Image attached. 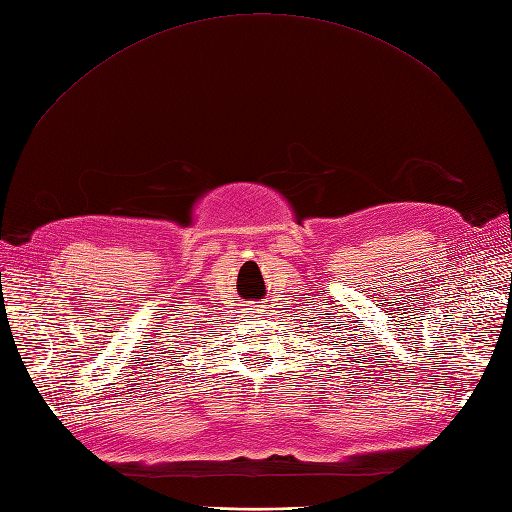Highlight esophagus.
Listing matches in <instances>:
<instances>
[{
	"mask_svg": "<svg viewBox=\"0 0 512 512\" xmlns=\"http://www.w3.org/2000/svg\"><path fill=\"white\" fill-rule=\"evenodd\" d=\"M247 309V316H250V318H256L260 312H258V307H254V305H247L245 307Z\"/></svg>",
	"mask_w": 512,
	"mask_h": 512,
	"instance_id": "obj_1",
	"label": "esophagus"
}]
</instances>
